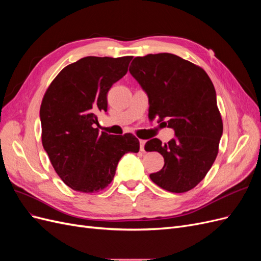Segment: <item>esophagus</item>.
Here are the masks:
<instances>
[{"instance_id":"1","label":"esophagus","mask_w":261,"mask_h":261,"mask_svg":"<svg viewBox=\"0 0 261 261\" xmlns=\"http://www.w3.org/2000/svg\"><path fill=\"white\" fill-rule=\"evenodd\" d=\"M139 144H140V151L145 152V145H146V140H144V139H140V140H139Z\"/></svg>"}]
</instances>
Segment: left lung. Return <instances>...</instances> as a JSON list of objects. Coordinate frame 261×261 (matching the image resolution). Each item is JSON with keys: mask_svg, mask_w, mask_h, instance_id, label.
<instances>
[{"mask_svg": "<svg viewBox=\"0 0 261 261\" xmlns=\"http://www.w3.org/2000/svg\"><path fill=\"white\" fill-rule=\"evenodd\" d=\"M129 72L148 94L150 120H167L175 130L168 144L146 143V151L164 158V167L150 178L171 193L191 191L211 169L223 133L215 86L200 66L171 53L137 57Z\"/></svg>", "mask_w": 261, "mask_h": 261, "instance_id": "obj_1", "label": "left lung"}]
</instances>
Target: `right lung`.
<instances>
[{
  "label": "right lung",
  "instance_id": "right-lung-1",
  "mask_svg": "<svg viewBox=\"0 0 261 261\" xmlns=\"http://www.w3.org/2000/svg\"><path fill=\"white\" fill-rule=\"evenodd\" d=\"M133 57H86L63 68L40 107L41 140L55 172L74 191L97 193L111 183L117 163L139 151L133 134L99 133L97 114L107 112L108 91L127 73Z\"/></svg>",
  "mask_w": 261,
  "mask_h": 261
}]
</instances>
